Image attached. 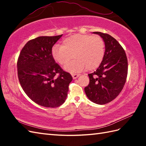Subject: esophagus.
I'll return each mask as SVG.
<instances>
[{
    "label": "esophagus",
    "instance_id": "esophagus-1",
    "mask_svg": "<svg viewBox=\"0 0 146 146\" xmlns=\"http://www.w3.org/2000/svg\"><path fill=\"white\" fill-rule=\"evenodd\" d=\"M71 76H72L73 79H76V78H78V77L79 76V75H78V74L72 73V74H71Z\"/></svg>",
    "mask_w": 146,
    "mask_h": 146
}]
</instances>
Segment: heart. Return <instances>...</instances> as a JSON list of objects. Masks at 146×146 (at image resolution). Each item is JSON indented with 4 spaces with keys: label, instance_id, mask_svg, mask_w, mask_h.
<instances>
[{
    "label": "heart",
    "instance_id": "heart-1",
    "mask_svg": "<svg viewBox=\"0 0 146 146\" xmlns=\"http://www.w3.org/2000/svg\"><path fill=\"white\" fill-rule=\"evenodd\" d=\"M105 44L99 36L76 34L65 38L62 46L52 48V56L60 65L65 64L74 56L75 60L65 65L64 70L70 73L82 71L86 68L92 71L100 66L104 60Z\"/></svg>",
    "mask_w": 146,
    "mask_h": 146
}]
</instances>
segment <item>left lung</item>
<instances>
[{
    "mask_svg": "<svg viewBox=\"0 0 146 146\" xmlns=\"http://www.w3.org/2000/svg\"><path fill=\"white\" fill-rule=\"evenodd\" d=\"M105 42L104 60L95 72L88 74L90 83L85 92L92 102L104 105L114 100L124 86L128 72L127 58L124 49L112 36L100 32Z\"/></svg>",
    "mask_w": 146,
    "mask_h": 146,
    "instance_id": "left-lung-1",
    "label": "left lung"
}]
</instances>
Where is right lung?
Masks as SVG:
<instances>
[{
    "label": "right lung",
    "instance_id": "add662e5",
    "mask_svg": "<svg viewBox=\"0 0 146 146\" xmlns=\"http://www.w3.org/2000/svg\"><path fill=\"white\" fill-rule=\"evenodd\" d=\"M63 35L40 36L27 42L19 56L17 75L29 98L41 106L55 108L65 102L72 76L56 63L52 48Z\"/></svg>",
    "mask_w": 146,
    "mask_h": 146
}]
</instances>
